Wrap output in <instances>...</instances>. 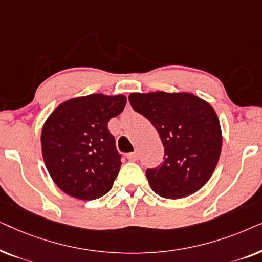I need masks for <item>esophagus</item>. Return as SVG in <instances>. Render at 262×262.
<instances>
[{
    "label": "esophagus",
    "instance_id": "obj_1",
    "mask_svg": "<svg viewBox=\"0 0 262 262\" xmlns=\"http://www.w3.org/2000/svg\"><path fill=\"white\" fill-rule=\"evenodd\" d=\"M126 157H127V160H130V161H137L138 160V152L137 151L130 152V154H127Z\"/></svg>",
    "mask_w": 262,
    "mask_h": 262
}]
</instances>
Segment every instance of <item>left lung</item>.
Segmentation results:
<instances>
[{"label":"left lung","mask_w":262,"mask_h":262,"mask_svg":"<svg viewBox=\"0 0 262 262\" xmlns=\"http://www.w3.org/2000/svg\"><path fill=\"white\" fill-rule=\"evenodd\" d=\"M132 108L149 119L164 146L163 161L145 175L163 198H185L209 181L220 160L222 132L214 110L189 93H132Z\"/></svg>","instance_id":"obj_1"}]
</instances>
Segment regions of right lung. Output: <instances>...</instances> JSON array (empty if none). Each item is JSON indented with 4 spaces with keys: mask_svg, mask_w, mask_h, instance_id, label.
Returning <instances> with one entry per match:
<instances>
[{
    "mask_svg": "<svg viewBox=\"0 0 262 262\" xmlns=\"http://www.w3.org/2000/svg\"><path fill=\"white\" fill-rule=\"evenodd\" d=\"M124 95L91 94L63 102L41 132L45 166L56 185L74 198L94 200L112 188L121 155L108 130L123 112Z\"/></svg>",
    "mask_w": 262,
    "mask_h": 262,
    "instance_id": "obj_1",
    "label": "right lung"
}]
</instances>
